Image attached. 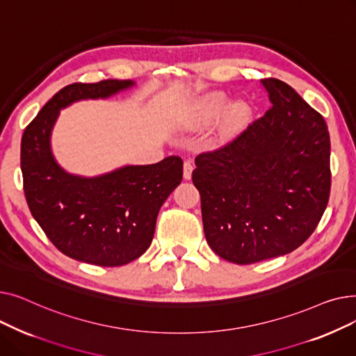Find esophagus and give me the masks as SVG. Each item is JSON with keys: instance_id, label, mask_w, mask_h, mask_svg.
I'll use <instances>...</instances> for the list:
<instances>
[{"instance_id": "1", "label": "esophagus", "mask_w": 356, "mask_h": 356, "mask_svg": "<svg viewBox=\"0 0 356 356\" xmlns=\"http://www.w3.org/2000/svg\"><path fill=\"white\" fill-rule=\"evenodd\" d=\"M192 172H193V163L191 160H186L183 164V177L186 180L192 179Z\"/></svg>"}]
</instances>
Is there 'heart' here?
Here are the masks:
<instances>
[{"mask_svg":"<svg viewBox=\"0 0 356 356\" xmlns=\"http://www.w3.org/2000/svg\"><path fill=\"white\" fill-rule=\"evenodd\" d=\"M229 106V98L222 92H211L200 97L186 112L183 117V125L189 129L203 128L216 121ZM251 118V108L244 104H235L223 120L220 127V137L229 140L244 128Z\"/></svg>","mask_w":356,"mask_h":356,"instance_id":"heart-1","label":"heart"}]
</instances>
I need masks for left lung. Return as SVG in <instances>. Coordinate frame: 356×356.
I'll return each mask as SVG.
<instances>
[{
    "label": "left lung",
    "instance_id": "1",
    "mask_svg": "<svg viewBox=\"0 0 356 356\" xmlns=\"http://www.w3.org/2000/svg\"><path fill=\"white\" fill-rule=\"evenodd\" d=\"M261 83L273 106L232 143L200 153L192 173L209 247L241 266L300 247L330 193L325 118L283 81Z\"/></svg>",
    "mask_w": 356,
    "mask_h": 356
}]
</instances>
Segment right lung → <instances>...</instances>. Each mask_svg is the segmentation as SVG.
Returning a JSON list of instances; mask_svg holds the SVG:
<instances>
[{"label":"right lung","mask_w":356,"mask_h":356,"mask_svg":"<svg viewBox=\"0 0 356 356\" xmlns=\"http://www.w3.org/2000/svg\"><path fill=\"white\" fill-rule=\"evenodd\" d=\"M133 81L106 79L60 89L26 127L22 172L33 218L65 255L101 267H120L149 247L164 200L183 176L179 156L148 165H125L98 177L66 173L50 149L62 108L81 99L108 98Z\"/></svg>","instance_id":"right-lung-1"}]
</instances>
